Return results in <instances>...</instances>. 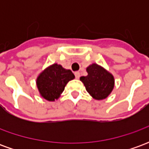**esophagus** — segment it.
<instances>
[{
	"instance_id": "1",
	"label": "esophagus",
	"mask_w": 149,
	"mask_h": 149,
	"mask_svg": "<svg viewBox=\"0 0 149 149\" xmlns=\"http://www.w3.org/2000/svg\"><path fill=\"white\" fill-rule=\"evenodd\" d=\"M75 77H76V78L77 79H79L80 78V77H81V75H80V72H75Z\"/></svg>"
}]
</instances>
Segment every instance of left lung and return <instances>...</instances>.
Returning a JSON list of instances; mask_svg holds the SVG:
<instances>
[{
    "mask_svg": "<svg viewBox=\"0 0 149 149\" xmlns=\"http://www.w3.org/2000/svg\"><path fill=\"white\" fill-rule=\"evenodd\" d=\"M88 76L80 78L88 93L96 100L105 99L114 88V77L103 67L97 64L89 65Z\"/></svg>",
    "mask_w": 149,
    "mask_h": 149,
    "instance_id": "1",
    "label": "left lung"
}]
</instances>
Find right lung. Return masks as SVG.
I'll return each instance as SVG.
<instances>
[{"label": "right lung", "mask_w": 149, "mask_h": 149, "mask_svg": "<svg viewBox=\"0 0 149 149\" xmlns=\"http://www.w3.org/2000/svg\"><path fill=\"white\" fill-rule=\"evenodd\" d=\"M75 78L69 69L61 65L53 64L45 68L37 79V85L40 94L49 101L57 100L69 81Z\"/></svg>", "instance_id": "obj_1"}]
</instances>
